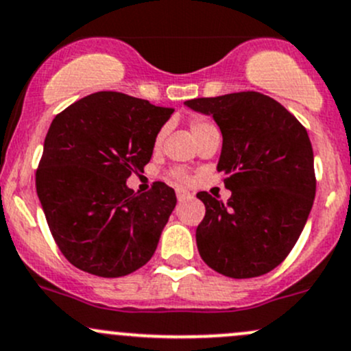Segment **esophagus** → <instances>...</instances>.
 I'll return each mask as SVG.
<instances>
[{
  "mask_svg": "<svg viewBox=\"0 0 351 351\" xmlns=\"http://www.w3.org/2000/svg\"><path fill=\"white\" fill-rule=\"evenodd\" d=\"M176 197H178V202H186L190 200L193 195H191L188 190H185V188H178V190H176Z\"/></svg>",
  "mask_w": 351,
  "mask_h": 351,
  "instance_id": "esophagus-1",
  "label": "esophagus"
}]
</instances>
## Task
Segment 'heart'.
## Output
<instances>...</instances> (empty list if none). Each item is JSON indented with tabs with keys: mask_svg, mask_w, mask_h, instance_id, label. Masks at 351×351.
<instances>
[{
	"mask_svg": "<svg viewBox=\"0 0 351 351\" xmlns=\"http://www.w3.org/2000/svg\"><path fill=\"white\" fill-rule=\"evenodd\" d=\"M215 126H213L212 123H208V121H205V119H193L190 123V132H191V136H193V139H198L200 138V136H204V134H206V132H210V131H215ZM161 139H163V131L160 132V134L156 136V139H154V146H160L161 145ZM175 176L176 178H180V180H185L186 176L183 175L182 171H176L175 173Z\"/></svg>",
	"mask_w": 351,
	"mask_h": 351,
	"instance_id": "1",
	"label": "heart"
}]
</instances>
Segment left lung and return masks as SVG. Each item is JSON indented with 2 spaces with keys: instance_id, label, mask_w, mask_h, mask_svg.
<instances>
[{
  "instance_id": "left-lung-1",
  "label": "left lung",
  "mask_w": 351,
  "mask_h": 351,
  "mask_svg": "<svg viewBox=\"0 0 351 351\" xmlns=\"http://www.w3.org/2000/svg\"><path fill=\"white\" fill-rule=\"evenodd\" d=\"M212 116L222 132L217 171L232 191L227 204L197 195L205 217L197 247L208 267L234 279L278 267L300 239L316 193L311 141L300 121L259 92L185 102Z\"/></svg>"
}]
</instances>
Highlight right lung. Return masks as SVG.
<instances>
[{"label":"right lung","mask_w":351,"mask_h":351,"mask_svg":"<svg viewBox=\"0 0 351 351\" xmlns=\"http://www.w3.org/2000/svg\"><path fill=\"white\" fill-rule=\"evenodd\" d=\"M173 109L121 92H95L51 121L36 169V193L51 235L70 264L121 278L153 257L176 205L173 188L126 185L153 156Z\"/></svg>","instance_id":"right-lung-1"}]
</instances>
